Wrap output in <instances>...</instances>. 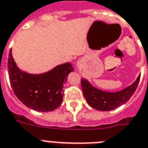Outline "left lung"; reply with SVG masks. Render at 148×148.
Listing matches in <instances>:
<instances>
[{"label":"left lung","instance_id":"obj_1","mask_svg":"<svg viewBox=\"0 0 148 148\" xmlns=\"http://www.w3.org/2000/svg\"><path fill=\"white\" fill-rule=\"evenodd\" d=\"M141 75L132 84L117 91H107L95 87L86 79L82 78L81 85L86 101L92 108L99 111H110L129 101L138 85Z\"/></svg>","mask_w":148,"mask_h":148}]
</instances>
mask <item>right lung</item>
Masks as SVG:
<instances>
[{
    "label": "right lung",
    "mask_w": 148,
    "mask_h": 148,
    "mask_svg": "<svg viewBox=\"0 0 148 148\" xmlns=\"http://www.w3.org/2000/svg\"><path fill=\"white\" fill-rule=\"evenodd\" d=\"M8 74L16 96L29 108L39 112H51L63 102V85L73 67L70 63L56 66L47 72L32 74L17 66L10 49Z\"/></svg>",
    "instance_id": "obj_1"
}]
</instances>
